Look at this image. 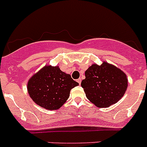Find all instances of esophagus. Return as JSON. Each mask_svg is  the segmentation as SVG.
<instances>
[{
  "mask_svg": "<svg viewBox=\"0 0 147 147\" xmlns=\"http://www.w3.org/2000/svg\"><path fill=\"white\" fill-rule=\"evenodd\" d=\"M77 82H78V83H79L80 85V84H81V79H80V78H79V79L77 80Z\"/></svg>",
  "mask_w": 147,
  "mask_h": 147,
  "instance_id": "34e87169",
  "label": "esophagus"
}]
</instances>
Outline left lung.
I'll list each match as a JSON object with an SVG mask.
<instances>
[{
	"label": "left lung",
	"mask_w": 147,
	"mask_h": 147,
	"mask_svg": "<svg viewBox=\"0 0 147 147\" xmlns=\"http://www.w3.org/2000/svg\"><path fill=\"white\" fill-rule=\"evenodd\" d=\"M81 86L87 98L98 108H108L123 96L128 78L123 71L104 61L100 65L92 64L85 72Z\"/></svg>",
	"instance_id": "8db88e82"
}]
</instances>
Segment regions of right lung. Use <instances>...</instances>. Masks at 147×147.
<instances>
[{"label": "right lung", "mask_w": 147, "mask_h": 147, "mask_svg": "<svg viewBox=\"0 0 147 147\" xmlns=\"http://www.w3.org/2000/svg\"><path fill=\"white\" fill-rule=\"evenodd\" d=\"M79 85L59 66L45 65L27 82V90L35 103L45 109L57 110L66 102L72 88Z\"/></svg>", "instance_id": "obj_1"}]
</instances>
